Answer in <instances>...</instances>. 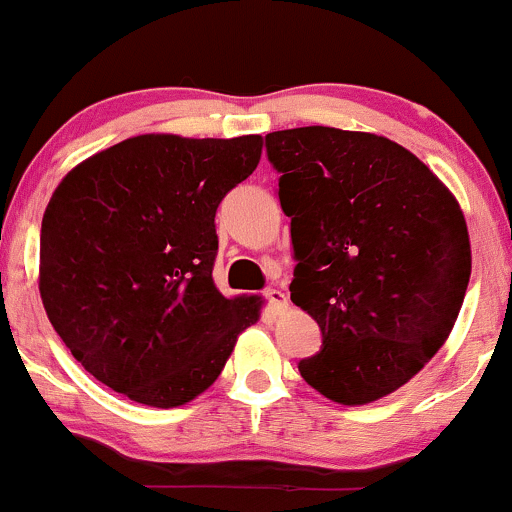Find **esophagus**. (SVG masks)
Returning <instances> with one entry per match:
<instances>
[{"instance_id":"1","label":"esophagus","mask_w":512,"mask_h":512,"mask_svg":"<svg viewBox=\"0 0 512 512\" xmlns=\"http://www.w3.org/2000/svg\"><path fill=\"white\" fill-rule=\"evenodd\" d=\"M265 299H267L269 308H272V311H284V308H286V294H284V291L267 289L265 291Z\"/></svg>"}]
</instances>
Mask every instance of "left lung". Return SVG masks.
Returning a JSON list of instances; mask_svg holds the SVG:
<instances>
[{
	"label": "left lung",
	"instance_id": "8db88e82",
	"mask_svg": "<svg viewBox=\"0 0 512 512\" xmlns=\"http://www.w3.org/2000/svg\"><path fill=\"white\" fill-rule=\"evenodd\" d=\"M265 140L291 218V301L323 333L299 372L342 406L379 401L452 333L471 274L464 213L384 136L306 126Z\"/></svg>",
	"mask_w": 512,
	"mask_h": 512
}]
</instances>
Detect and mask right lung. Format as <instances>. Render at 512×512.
<instances>
[{
  "label": "right lung",
  "mask_w": 512,
  "mask_h": 512,
  "mask_svg": "<svg viewBox=\"0 0 512 512\" xmlns=\"http://www.w3.org/2000/svg\"><path fill=\"white\" fill-rule=\"evenodd\" d=\"M260 155L262 136L148 133L65 174L43 213L38 289L94 379L153 408L184 406L218 379L262 301L213 284V218Z\"/></svg>",
  "instance_id": "right-lung-1"
}]
</instances>
